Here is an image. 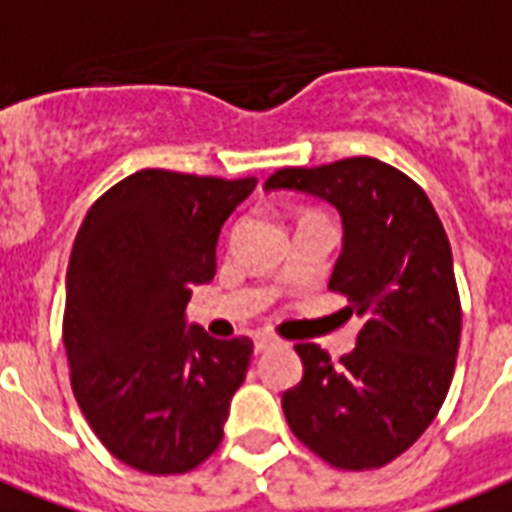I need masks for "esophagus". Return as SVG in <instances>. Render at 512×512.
Instances as JSON below:
<instances>
[{
    "label": "esophagus",
    "instance_id": "34e87169",
    "mask_svg": "<svg viewBox=\"0 0 512 512\" xmlns=\"http://www.w3.org/2000/svg\"><path fill=\"white\" fill-rule=\"evenodd\" d=\"M276 336H271V333H257L255 336V352H266L268 347H276Z\"/></svg>",
    "mask_w": 512,
    "mask_h": 512
}]
</instances>
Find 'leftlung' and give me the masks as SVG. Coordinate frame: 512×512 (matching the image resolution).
<instances>
[{
	"mask_svg": "<svg viewBox=\"0 0 512 512\" xmlns=\"http://www.w3.org/2000/svg\"><path fill=\"white\" fill-rule=\"evenodd\" d=\"M266 189L339 211L342 255L328 287L363 320L336 366L323 347L295 344L304 377L282 393L287 423L331 467H385L437 418L456 369L461 301L445 227L410 176L374 157L282 168Z\"/></svg>",
	"mask_w": 512,
	"mask_h": 512,
	"instance_id": "1",
	"label": "left lung"
}]
</instances>
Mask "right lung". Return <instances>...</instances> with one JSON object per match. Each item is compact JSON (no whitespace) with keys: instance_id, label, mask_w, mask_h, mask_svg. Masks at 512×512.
Masks as SVG:
<instances>
[{"instance_id":"add662e5","label":"right lung","mask_w":512,"mask_h":512,"mask_svg":"<svg viewBox=\"0 0 512 512\" xmlns=\"http://www.w3.org/2000/svg\"><path fill=\"white\" fill-rule=\"evenodd\" d=\"M257 187L138 170L83 219L67 266L64 350L83 418L113 456L179 475L222 442L252 339L187 328L192 285L217 274L225 219Z\"/></svg>"}]
</instances>
